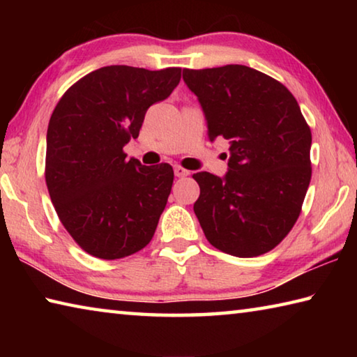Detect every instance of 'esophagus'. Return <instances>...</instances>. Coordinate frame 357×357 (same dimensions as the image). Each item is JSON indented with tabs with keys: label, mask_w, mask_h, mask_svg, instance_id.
I'll use <instances>...</instances> for the list:
<instances>
[{
	"label": "esophagus",
	"mask_w": 357,
	"mask_h": 357,
	"mask_svg": "<svg viewBox=\"0 0 357 357\" xmlns=\"http://www.w3.org/2000/svg\"><path fill=\"white\" fill-rule=\"evenodd\" d=\"M174 174H176L178 178H184V176H187V174H189V172H187L185 168L176 165V167H174Z\"/></svg>",
	"instance_id": "esophagus-1"
}]
</instances>
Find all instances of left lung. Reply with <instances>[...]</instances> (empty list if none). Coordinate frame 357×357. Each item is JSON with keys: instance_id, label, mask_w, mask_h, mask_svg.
I'll return each instance as SVG.
<instances>
[{"instance_id": "8db88e82", "label": "left lung", "mask_w": 357, "mask_h": 357, "mask_svg": "<svg viewBox=\"0 0 357 357\" xmlns=\"http://www.w3.org/2000/svg\"><path fill=\"white\" fill-rule=\"evenodd\" d=\"M208 137L229 140L228 172L193 174V211L215 249L249 258L273 250L298 220L312 178V132L298 100L273 77L247 66L184 69Z\"/></svg>"}]
</instances>
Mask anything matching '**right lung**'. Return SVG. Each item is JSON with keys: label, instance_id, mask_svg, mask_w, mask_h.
<instances>
[{"label": "right lung", "instance_id": "add662e5", "mask_svg": "<svg viewBox=\"0 0 357 357\" xmlns=\"http://www.w3.org/2000/svg\"><path fill=\"white\" fill-rule=\"evenodd\" d=\"M179 80V68L107 66L72 84L53 110L45 183L59 220L89 255L124 258L153 239L173 168L142 165L123 148L140 134L148 108Z\"/></svg>", "mask_w": 357, "mask_h": 357}]
</instances>
